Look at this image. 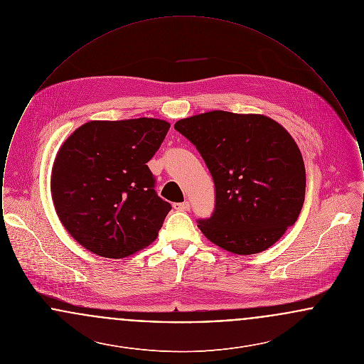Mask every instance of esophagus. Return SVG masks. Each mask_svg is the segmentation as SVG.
<instances>
[{
	"label": "esophagus",
	"mask_w": 364,
	"mask_h": 364,
	"mask_svg": "<svg viewBox=\"0 0 364 364\" xmlns=\"http://www.w3.org/2000/svg\"><path fill=\"white\" fill-rule=\"evenodd\" d=\"M173 208L178 211H188L191 208L190 202H183V203H173Z\"/></svg>",
	"instance_id": "esophagus-1"
}]
</instances>
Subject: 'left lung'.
Wrapping results in <instances>:
<instances>
[{
  "label": "left lung",
  "instance_id": "8db88e82",
  "mask_svg": "<svg viewBox=\"0 0 364 364\" xmlns=\"http://www.w3.org/2000/svg\"><path fill=\"white\" fill-rule=\"evenodd\" d=\"M203 158L215 187L214 211L199 218L208 240L251 255L272 247L294 225L306 195L297 144L260 114L214 110L174 124Z\"/></svg>",
  "mask_w": 364,
  "mask_h": 364
}]
</instances>
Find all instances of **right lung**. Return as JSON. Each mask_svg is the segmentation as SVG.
<instances>
[{
	"label": "right lung",
	"mask_w": 364,
	"mask_h": 364,
	"mask_svg": "<svg viewBox=\"0 0 364 364\" xmlns=\"http://www.w3.org/2000/svg\"><path fill=\"white\" fill-rule=\"evenodd\" d=\"M171 128L156 119L90 122L58 150L52 196L60 221L88 251L120 259L156 240L171 203L146 165Z\"/></svg>",
	"instance_id": "add662e5"
}]
</instances>
